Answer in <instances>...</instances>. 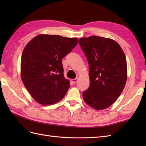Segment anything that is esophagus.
Segmentation results:
<instances>
[{
    "label": "esophagus",
    "instance_id": "esophagus-1",
    "mask_svg": "<svg viewBox=\"0 0 146 146\" xmlns=\"http://www.w3.org/2000/svg\"><path fill=\"white\" fill-rule=\"evenodd\" d=\"M78 81V78L77 77V78H76L75 79H72L71 80V82H72L73 83H74V84H75V83H76V82Z\"/></svg>",
    "mask_w": 146,
    "mask_h": 146
}]
</instances>
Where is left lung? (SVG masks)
I'll list each match as a JSON object with an SVG mask.
<instances>
[{
  "mask_svg": "<svg viewBox=\"0 0 146 146\" xmlns=\"http://www.w3.org/2000/svg\"><path fill=\"white\" fill-rule=\"evenodd\" d=\"M79 44L88 60L90 80L83 98L94 109H105L125 87L127 67L124 52L114 40L100 36L80 38Z\"/></svg>",
  "mask_w": 146,
  "mask_h": 146,
  "instance_id": "8db88e82",
  "label": "left lung"
}]
</instances>
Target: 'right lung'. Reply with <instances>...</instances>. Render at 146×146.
<instances>
[{"instance_id":"add662e5","label":"right lung","mask_w":146,"mask_h":146,"mask_svg":"<svg viewBox=\"0 0 146 146\" xmlns=\"http://www.w3.org/2000/svg\"><path fill=\"white\" fill-rule=\"evenodd\" d=\"M78 42L76 38L39 35L27 43L21 57V80L37 102L52 105L66 95L70 84L64 76L62 59Z\"/></svg>"}]
</instances>
